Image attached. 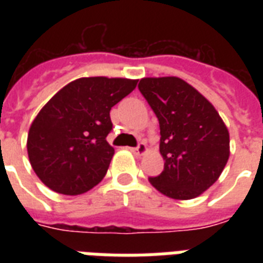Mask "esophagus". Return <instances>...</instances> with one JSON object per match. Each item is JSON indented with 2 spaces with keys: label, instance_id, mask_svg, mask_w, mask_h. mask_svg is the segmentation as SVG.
<instances>
[{
  "label": "esophagus",
  "instance_id": "esophagus-1",
  "mask_svg": "<svg viewBox=\"0 0 263 263\" xmlns=\"http://www.w3.org/2000/svg\"><path fill=\"white\" fill-rule=\"evenodd\" d=\"M131 152L134 153V154H136V156H143L144 153L147 152V147H146V144L144 143H139L138 144V147L131 148Z\"/></svg>",
  "mask_w": 263,
  "mask_h": 263
}]
</instances>
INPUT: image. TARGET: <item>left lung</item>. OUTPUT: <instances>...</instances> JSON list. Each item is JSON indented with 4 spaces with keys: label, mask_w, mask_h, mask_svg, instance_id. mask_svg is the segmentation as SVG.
I'll list each match as a JSON object with an SVG mask.
<instances>
[{
    "label": "left lung",
    "mask_w": 263,
    "mask_h": 263,
    "mask_svg": "<svg viewBox=\"0 0 263 263\" xmlns=\"http://www.w3.org/2000/svg\"><path fill=\"white\" fill-rule=\"evenodd\" d=\"M138 87L160 121L165 161L162 173L148 181L172 199L199 196L228 162V128L216 107L180 78H143Z\"/></svg>",
    "instance_id": "1"
}]
</instances>
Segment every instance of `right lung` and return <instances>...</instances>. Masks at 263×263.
<instances>
[{"mask_svg": "<svg viewBox=\"0 0 263 263\" xmlns=\"http://www.w3.org/2000/svg\"><path fill=\"white\" fill-rule=\"evenodd\" d=\"M138 80L80 78L63 87L31 124L27 153L46 187L80 195L105 177L115 148L107 143L110 109L135 90Z\"/></svg>", "mask_w": 263, "mask_h": 263, "instance_id": "add662e5", "label": "right lung"}]
</instances>
